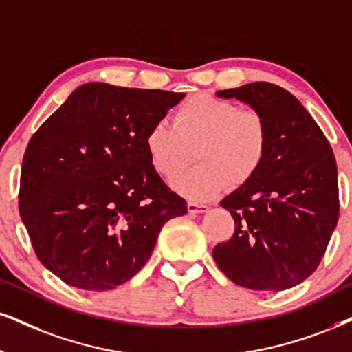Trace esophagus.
Returning a JSON list of instances; mask_svg holds the SVG:
<instances>
[{"mask_svg": "<svg viewBox=\"0 0 352 352\" xmlns=\"http://www.w3.org/2000/svg\"><path fill=\"white\" fill-rule=\"evenodd\" d=\"M188 210H189V214H206V212L209 210V207L204 206V204L188 202Z\"/></svg>", "mask_w": 352, "mask_h": 352, "instance_id": "34e87169", "label": "esophagus"}]
</instances>
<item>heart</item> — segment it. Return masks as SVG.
Segmentation results:
<instances>
[{"instance_id":"heart-1","label":"heart","mask_w":352,"mask_h":352,"mask_svg":"<svg viewBox=\"0 0 352 352\" xmlns=\"http://www.w3.org/2000/svg\"><path fill=\"white\" fill-rule=\"evenodd\" d=\"M175 125L160 119L146 132L145 146L151 166L173 181L197 151L199 164L173 183L177 192L206 201L227 188L253 179L269 148V129L256 109L210 94H194L175 111Z\"/></svg>"}]
</instances>
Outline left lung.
Returning a JSON list of instances; mask_svg holds the SVG:
<instances>
[{"label": "left lung", "instance_id": "left-lung-1", "mask_svg": "<svg viewBox=\"0 0 352 352\" xmlns=\"http://www.w3.org/2000/svg\"><path fill=\"white\" fill-rule=\"evenodd\" d=\"M264 116L269 148L261 169L220 202L235 233L214 248L220 271L241 287L285 290L318 267L340 217L338 168L329 142L300 101L256 81L217 91Z\"/></svg>", "mask_w": 352, "mask_h": 352}]
</instances>
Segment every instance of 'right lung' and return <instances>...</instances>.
<instances>
[{"label": "right lung", "instance_id": "1", "mask_svg": "<svg viewBox=\"0 0 352 352\" xmlns=\"http://www.w3.org/2000/svg\"><path fill=\"white\" fill-rule=\"evenodd\" d=\"M184 98L86 83L25 148L19 214L38 261L65 284L111 290L145 266L188 206L151 166L145 137Z\"/></svg>", "mask_w": 352, "mask_h": 352}]
</instances>
